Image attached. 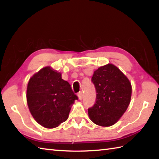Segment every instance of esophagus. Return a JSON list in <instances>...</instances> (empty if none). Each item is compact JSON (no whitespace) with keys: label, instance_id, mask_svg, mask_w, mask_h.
<instances>
[{"label":"esophagus","instance_id":"1","mask_svg":"<svg viewBox=\"0 0 159 159\" xmlns=\"http://www.w3.org/2000/svg\"><path fill=\"white\" fill-rule=\"evenodd\" d=\"M78 98H79V99H82L83 98V93L82 92H79V93H78Z\"/></svg>","mask_w":159,"mask_h":159}]
</instances>
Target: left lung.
I'll return each instance as SVG.
<instances>
[{
  "label": "left lung",
  "mask_w": 159,
  "mask_h": 159,
  "mask_svg": "<svg viewBox=\"0 0 159 159\" xmlns=\"http://www.w3.org/2000/svg\"><path fill=\"white\" fill-rule=\"evenodd\" d=\"M92 81L96 89L95 104L88 109V116L96 125H114L130 104L132 85L125 74L112 64L94 71Z\"/></svg>",
  "instance_id": "obj_1"
}]
</instances>
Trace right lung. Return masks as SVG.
I'll use <instances>...</instances> for the list:
<instances>
[{"mask_svg": "<svg viewBox=\"0 0 159 159\" xmlns=\"http://www.w3.org/2000/svg\"><path fill=\"white\" fill-rule=\"evenodd\" d=\"M78 99L61 74L45 66L33 75L26 89V102L32 116L44 128H54L66 121Z\"/></svg>", "mask_w": 159, "mask_h": 159, "instance_id": "add662e5", "label": "right lung"}]
</instances>
